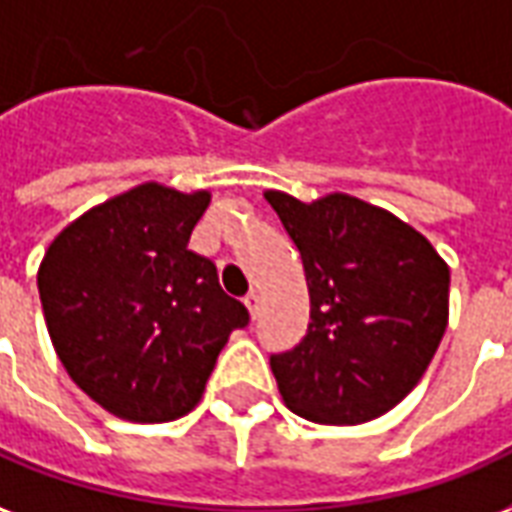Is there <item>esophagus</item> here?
I'll return each instance as SVG.
<instances>
[{
	"label": "esophagus",
	"instance_id": "obj_1",
	"mask_svg": "<svg viewBox=\"0 0 512 512\" xmlns=\"http://www.w3.org/2000/svg\"><path fill=\"white\" fill-rule=\"evenodd\" d=\"M245 308H248V313H251L253 319L259 316V308H261V294L256 292V289H251V292L245 294Z\"/></svg>",
	"mask_w": 512,
	"mask_h": 512
}]
</instances>
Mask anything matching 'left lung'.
I'll return each mask as SVG.
<instances>
[{
    "label": "left lung",
    "instance_id": "8db88e82",
    "mask_svg": "<svg viewBox=\"0 0 512 512\" xmlns=\"http://www.w3.org/2000/svg\"><path fill=\"white\" fill-rule=\"evenodd\" d=\"M297 245L311 294L308 335L270 365L283 404L313 423L357 425L412 393L450 316V267L393 212L327 193L267 190Z\"/></svg>",
    "mask_w": 512,
    "mask_h": 512
}]
</instances>
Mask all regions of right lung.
Masks as SVG:
<instances>
[{
	"instance_id": "obj_1",
	"label": "right lung",
	"mask_w": 512,
	"mask_h": 512,
	"mask_svg": "<svg viewBox=\"0 0 512 512\" xmlns=\"http://www.w3.org/2000/svg\"><path fill=\"white\" fill-rule=\"evenodd\" d=\"M210 190L144 182L67 223L37 270L48 335L67 376L114 417L169 423L204 395L248 311L188 251Z\"/></svg>"
}]
</instances>
